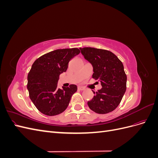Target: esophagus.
Returning a JSON list of instances; mask_svg holds the SVG:
<instances>
[{"mask_svg":"<svg viewBox=\"0 0 158 158\" xmlns=\"http://www.w3.org/2000/svg\"><path fill=\"white\" fill-rule=\"evenodd\" d=\"M78 89H80V90H84L85 89V88H84V87H82V86H78Z\"/></svg>","mask_w":158,"mask_h":158,"instance_id":"obj_1","label":"esophagus"}]
</instances>
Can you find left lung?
Instances as JSON below:
<instances>
[{
    "label": "left lung",
    "instance_id": "8db88e82",
    "mask_svg": "<svg viewBox=\"0 0 158 158\" xmlns=\"http://www.w3.org/2000/svg\"><path fill=\"white\" fill-rule=\"evenodd\" d=\"M81 53L93 66L92 78L102 88L88 102L90 109L99 114L113 111L120 103L127 89V75L122 62L112 52L93 47L80 48Z\"/></svg>",
    "mask_w": 158,
    "mask_h": 158
}]
</instances>
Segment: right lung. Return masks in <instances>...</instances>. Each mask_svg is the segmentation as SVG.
Instances as JSON below:
<instances>
[{
	"mask_svg": "<svg viewBox=\"0 0 158 158\" xmlns=\"http://www.w3.org/2000/svg\"><path fill=\"white\" fill-rule=\"evenodd\" d=\"M80 52L77 48L56 49L38 58L27 75V88L33 103L40 112L54 116L67 108L76 91L74 84L57 88L59 76L68 69L69 61Z\"/></svg>",
	"mask_w": 158,
	"mask_h": 158,
	"instance_id": "right-lung-1",
	"label": "right lung"
}]
</instances>
